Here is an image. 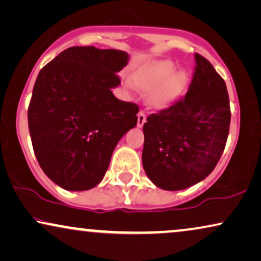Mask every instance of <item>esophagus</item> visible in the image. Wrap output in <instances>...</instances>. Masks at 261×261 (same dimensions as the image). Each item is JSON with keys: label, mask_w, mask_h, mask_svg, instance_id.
Here are the masks:
<instances>
[{"label": "esophagus", "mask_w": 261, "mask_h": 261, "mask_svg": "<svg viewBox=\"0 0 261 261\" xmlns=\"http://www.w3.org/2000/svg\"><path fill=\"white\" fill-rule=\"evenodd\" d=\"M145 121H147V118H145V114L143 112H140L137 116V126L142 127L144 125Z\"/></svg>", "instance_id": "1"}]
</instances>
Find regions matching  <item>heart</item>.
<instances>
[{
    "label": "heart",
    "instance_id": "heart-1",
    "mask_svg": "<svg viewBox=\"0 0 261 261\" xmlns=\"http://www.w3.org/2000/svg\"><path fill=\"white\" fill-rule=\"evenodd\" d=\"M174 62L154 61L135 70L133 81L127 80L128 88H140L148 92V101L155 109H165L181 95L187 83V74L178 70Z\"/></svg>",
    "mask_w": 261,
    "mask_h": 261
}]
</instances>
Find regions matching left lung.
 Wrapping results in <instances>:
<instances>
[{
  "instance_id": "8db88e82",
  "label": "left lung",
  "mask_w": 261,
  "mask_h": 261,
  "mask_svg": "<svg viewBox=\"0 0 261 261\" xmlns=\"http://www.w3.org/2000/svg\"><path fill=\"white\" fill-rule=\"evenodd\" d=\"M196 70L186 95L152 113L143 125L142 163L155 186L185 190L204 180L220 161L230 125L224 80L196 54Z\"/></svg>"
}]
</instances>
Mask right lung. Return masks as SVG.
Instances as JSON below:
<instances>
[{"mask_svg":"<svg viewBox=\"0 0 261 261\" xmlns=\"http://www.w3.org/2000/svg\"><path fill=\"white\" fill-rule=\"evenodd\" d=\"M128 58L113 48L72 46L39 71L29 107L30 135L41 169L62 189L98 185L118 142L136 126L138 106L112 93Z\"/></svg>","mask_w":261,"mask_h":261,"instance_id":"obj_1","label":"right lung"}]
</instances>
